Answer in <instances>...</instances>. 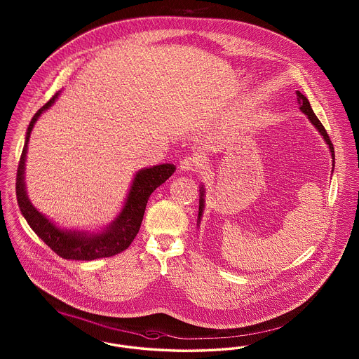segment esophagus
Returning a JSON list of instances; mask_svg holds the SVG:
<instances>
[{"instance_id":"obj_1","label":"esophagus","mask_w":359,"mask_h":359,"mask_svg":"<svg viewBox=\"0 0 359 359\" xmlns=\"http://www.w3.org/2000/svg\"><path fill=\"white\" fill-rule=\"evenodd\" d=\"M201 167L199 160L194 156H187L180 161V170L182 171H196Z\"/></svg>"}]
</instances>
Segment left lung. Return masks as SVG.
Wrapping results in <instances>:
<instances>
[{
  "label": "left lung",
  "instance_id": "left-lung-1",
  "mask_svg": "<svg viewBox=\"0 0 359 359\" xmlns=\"http://www.w3.org/2000/svg\"><path fill=\"white\" fill-rule=\"evenodd\" d=\"M296 94H297V102L300 104V110L303 111V113H306L307 114L308 120L311 121L313 125H315V128L320 132V135L323 136V138L325 140V142L328 144V148H330V151H331V156H332V161H335V152H334V145H332V142H331V140H330V136L327 135V132H325V126L322 125V122L319 121V118L315 116V113H313V110H312V107H311V104H309V101H308L307 98L300 93V91H296ZM334 165V164H332ZM203 187L201 188V199H199V214H198V219L201 221V217H202V212H203Z\"/></svg>",
  "mask_w": 359,
  "mask_h": 359
}]
</instances>
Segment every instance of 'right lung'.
Here are the masks:
<instances>
[{
	"instance_id": "obj_1",
	"label": "right lung",
	"mask_w": 359,
	"mask_h": 359,
	"mask_svg": "<svg viewBox=\"0 0 359 359\" xmlns=\"http://www.w3.org/2000/svg\"><path fill=\"white\" fill-rule=\"evenodd\" d=\"M59 93L52 95L51 100L43 107L37 110L34 118L29 122L25 144L18 161V176H16V195L21 214L27 219L28 224L34 233L51 248L52 250L62 258L78 259V261H91L97 258H104L118 255L126 250L129 245L136 238L137 233L142 222L145 207L148 199L154 189L160 187L172 173L175 172L173 164H161L152 168L141 170L137 172L133 184L129 191L126 203L118 218L109 226L101 234H90L79 231H63L52 224L43 214H40L32 203L29 202L24 183V168H25V156L28 149V141L31 132L34 129V122L40 114L47 110Z\"/></svg>"
}]
</instances>
